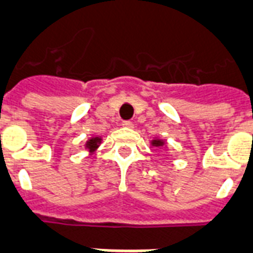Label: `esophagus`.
Instances as JSON below:
<instances>
[{
	"label": "esophagus",
	"mask_w": 253,
	"mask_h": 253,
	"mask_svg": "<svg viewBox=\"0 0 253 253\" xmlns=\"http://www.w3.org/2000/svg\"><path fill=\"white\" fill-rule=\"evenodd\" d=\"M122 126L123 127H132V122H130V121H123Z\"/></svg>",
	"instance_id": "esophagus-1"
}]
</instances>
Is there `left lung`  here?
<instances>
[{"label":"left lung","instance_id":"1","mask_svg":"<svg viewBox=\"0 0 253 253\" xmlns=\"http://www.w3.org/2000/svg\"><path fill=\"white\" fill-rule=\"evenodd\" d=\"M152 144H154V146H157V147H159V146L163 144V142H162V140H152Z\"/></svg>","mask_w":253,"mask_h":253}]
</instances>
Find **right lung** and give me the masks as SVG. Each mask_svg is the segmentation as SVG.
Here are the masks:
<instances>
[{"instance_id": "right-lung-1", "label": "right lung", "mask_w": 253, "mask_h": 253, "mask_svg": "<svg viewBox=\"0 0 253 253\" xmlns=\"http://www.w3.org/2000/svg\"><path fill=\"white\" fill-rule=\"evenodd\" d=\"M99 142H101V138H92V139L88 140L87 144H86V147H87L90 151H92V150H95V148L98 147Z\"/></svg>"}]
</instances>
